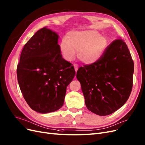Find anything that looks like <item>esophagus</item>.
<instances>
[{
    "instance_id": "esophagus-1",
    "label": "esophagus",
    "mask_w": 145,
    "mask_h": 145,
    "mask_svg": "<svg viewBox=\"0 0 145 145\" xmlns=\"http://www.w3.org/2000/svg\"><path fill=\"white\" fill-rule=\"evenodd\" d=\"M74 69H75V71H76V72H77V70H78V65L77 64H74Z\"/></svg>"
}]
</instances>
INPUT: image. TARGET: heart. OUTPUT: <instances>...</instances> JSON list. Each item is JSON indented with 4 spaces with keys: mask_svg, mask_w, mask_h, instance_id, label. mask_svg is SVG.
Listing matches in <instances>:
<instances>
[{
    "mask_svg": "<svg viewBox=\"0 0 145 145\" xmlns=\"http://www.w3.org/2000/svg\"><path fill=\"white\" fill-rule=\"evenodd\" d=\"M107 39L100 36L97 32L93 30L74 31L67 34V39L63 38L60 49L63 56L72 61L78 52V59L84 64L90 65L99 61L106 50Z\"/></svg>",
    "mask_w": 145,
    "mask_h": 145,
    "instance_id": "obj_1",
    "label": "heart"
}]
</instances>
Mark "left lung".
Here are the masks:
<instances>
[{
	"instance_id": "obj_1",
	"label": "left lung",
	"mask_w": 145,
	"mask_h": 145,
	"mask_svg": "<svg viewBox=\"0 0 145 145\" xmlns=\"http://www.w3.org/2000/svg\"><path fill=\"white\" fill-rule=\"evenodd\" d=\"M133 72L134 63L126 43L122 39L114 40L99 61L77 72L87 108L105 116L123 106L131 93Z\"/></svg>"
}]
</instances>
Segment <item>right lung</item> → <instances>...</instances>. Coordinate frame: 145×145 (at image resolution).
Listing matches in <instances>:
<instances>
[{"label":"right lung","instance_id":"add662e5","mask_svg":"<svg viewBox=\"0 0 145 145\" xmlns=\"http://www.w3.org/2000/svg\"><path fill=\"white\" fill-rule=\"evenodd\" d=\"M59 36L44 27L24 45L17 65L18 82L24 99L33 110L46 114L59 109L67 87L76 71L62 57Z\"/></svg>","mask_w":145,"mask_h":145}]
</instances>
